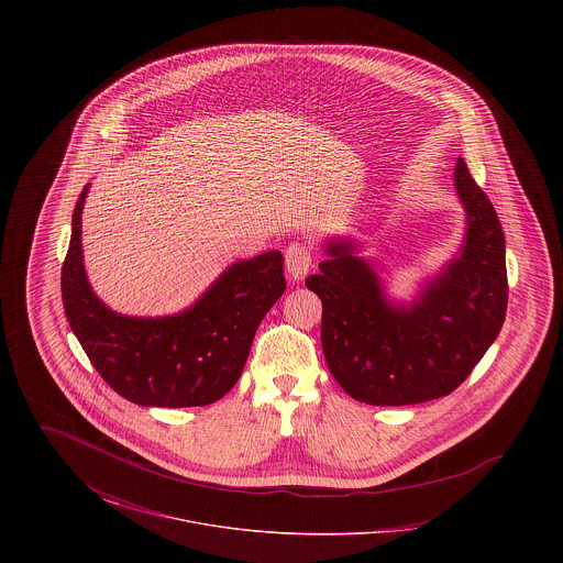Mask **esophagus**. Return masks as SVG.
Masks as SVG:
<instances>
[{"mask_svg": "<svg viewBox=\"0 0 563 563\" xmlns=\"http://www.w3.org/2000/svg\"><path fill=\"white\" fill-rule=\"evenodd\" d=\"M285 268L294 280H301L312 268V246L308 242H291L285 251Z\"/></svg>", "mask_w": 563, "mask_h": 563, "instance_id": "1", "label": "esophagus"}]
</instances>
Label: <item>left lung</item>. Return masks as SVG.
<instances>
[{
  "label": "left lung",
  "mask_w": 563,
  "mask_h": 563,
  "mask_svg": "<svg viewBox=\"0 0 563 563\" xmlns=\"http://www.w3.org/2000/svg\"><path fill=\"white\" fill-rule=\"evenodd\" d=\"M455 194L466 213L460 253L409 303L393 301L356 242H327L321 272L306 287L321 297L329 372L352 399L416 405L454 393L498 338L509 283L505 232L462 158Z\"/></svg>",
  "instance_id": "left-lung-1"
}]
</instances>
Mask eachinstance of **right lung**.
I'll return each instance as SVG.
<instances>
[{"label":"right lung","mask_w":563,"mask_h":563,"mask_svg":"<svg viewBox=\"0 0 563 563\" xmlns=\"http://www.w3.org/2000/svg\"><path fill=\"white\" fill-rule=\"evenodd\" d=\"M81 189L60 272L63 306L92 367L124 399L143 407L219 401L241 377L255 331L285 294L283 253L268 251L223 269L189 308L168 317H126L92 291L81 255Z\"/></svg>","instance_id":"add662e5"}]
</instances>
